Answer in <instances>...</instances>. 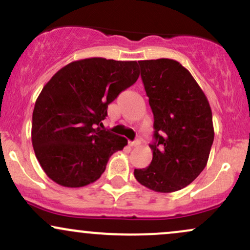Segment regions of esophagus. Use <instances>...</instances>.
<instances>
[{
  "mask_svg": "<svg viewBox=\"0 0 250 250\" xmlns=\"http://www.w3.org/2000/svg\"><path fill=\"white\" fill-rule=\"evenodd\" d=\"M139 145H140V140H135L133 142H129V146H130V147H137Z\"/></svg>",
  "mask_w": 250,
  "mask_h": 250,
  "instance_id": "obj_1",
  "label": "esophagus"
}]
</instances>
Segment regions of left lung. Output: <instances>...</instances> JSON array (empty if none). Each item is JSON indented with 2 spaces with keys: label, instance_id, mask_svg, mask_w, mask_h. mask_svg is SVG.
Masks as SVG:
<instances>
[{
  "label": "left lung",
  "instance_id": "8db88e82",
  "mask_svg": "<svg viewBox=\"0 0 250 250\" xmlns=\"http://www.w3.org/2000/svg\"><path fill=\"white\" fill-rule=\"evenodd\" d=\"M154 114L153 160L135 169L142 186L157 193L187 187L207 166L214 141L213 115L205 93L180 62L139 61Z\"/></svg>",
  "mask_w": 250,
  "mask_h": 250
}]
</instances>
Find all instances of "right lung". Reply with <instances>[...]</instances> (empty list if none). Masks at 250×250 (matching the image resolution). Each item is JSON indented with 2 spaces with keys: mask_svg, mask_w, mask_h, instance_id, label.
<instances>
[{
  "mask_svg": "<svg viewBox=\"0 0 250 250\" xmlns=\"http://www.w3.org/2000/svg\"><path fill=\"white\" fill-rule=\"evenodd\" d=\"M136 61L91 57L60 69L42 89L33 111L37 161L57 185L79 188L99 180L125 137L102 129L108 104L140 76Z\"/></svg>",
  "mask_w": 250,
  "mask_h": 250,
  "instance_id": "add662e5",
  "label": "right lung"
}]
</instances>
